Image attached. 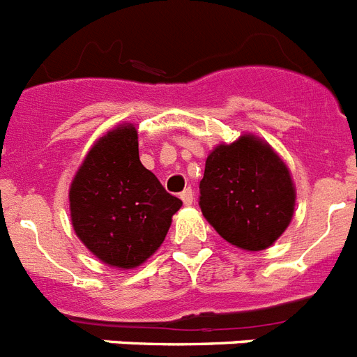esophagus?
<instances>
[{
	"mask_svg": "<svg viewBox=\"0 0 357 357\" xmlns=\"http://www.w3.org/2000/svg\"><path fill=\"white\" fill-rule=\"evenodd\" d=\"M181 199L185 206L193 204V190H191V188H185V190L181 193Z\"/></svg>",
	"mask_w": 357,
	"mask_h": 357,
	"instance_id": "obj_1",
	"label": "esophagus"
}]
</instances>
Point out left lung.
<instances>
[{"label":"left lung","mask_w":357,"mask_h":357,"mask_svg":"<svg viewBox=\"0 0 357 357\" xmlns=\"http://www.w3.org/2000/svg\"><path fill=\"white\" fill-rule=\"evenodd\" d=\"M199 190L200 210L217 234L250 252L272 246L294 215L288 167L272 147L250 135L215 147Z\"/></svg>","instance_id":"left-lung-1"}]
</instances>
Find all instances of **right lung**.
Masks as SVG:
<instances>
[{
  "label": "right lung",
  "mask_w": 357,
  "mask_h": 357,
  "mask_svg": "<svg viewBox=\"0 0 357 357\" xmlns=\"http://www.w3.org/2000/svg\"><path fill=\"white\" fill-rule=\"evenodd\" d=\"M76 235L109 266L135 268L164 243L182 200L169 195L138 157L132 126L94 144L70 184Z\"/></svg>",
  "instance_id": "1"
}]
</instances>
